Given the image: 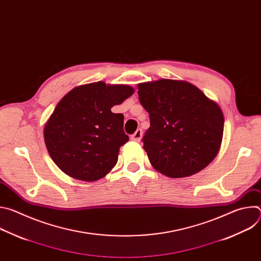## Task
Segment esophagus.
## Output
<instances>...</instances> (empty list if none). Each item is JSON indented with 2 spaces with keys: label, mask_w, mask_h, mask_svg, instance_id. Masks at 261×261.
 Segmentation results:
<instances>
[{
  "label": "esophagus",
  "mask_w": 261,
  "mask_h": 261,
  "mask_svg": "<svg viewBox=\"0 0 261 261\" xmlns=\"http://www.w3.org/2000/svg\"><path fill=\"white\" fill-rule=\"evenodd\" d=\"M142 138V130L141 129H137L136 132L131 136V139L133 141H136V142H139Z\"/></svg>",
  "instance_id": "34e87169"
}]
</instances>
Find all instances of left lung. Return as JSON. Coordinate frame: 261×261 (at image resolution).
Returning a JSON list of instances; mask_svg holds the SVG:
<instances>
[{"label":"left lung","instance_id":"left-lung-1","mask_svg":"<svg viewBox=\"0 0 261 261\" xmlns=\"http://www.w3.org/2000/svg\"><path fill=\"white\" fill-rule=\"evenodd\" d=\"M137 87L139 102L150 115L151 127L142 142L153 167L173 178L206 167L223 137L219 105L188 82L159 80Z\"/></svg>","mask_w":261,"mask_h":261}]
</instances>
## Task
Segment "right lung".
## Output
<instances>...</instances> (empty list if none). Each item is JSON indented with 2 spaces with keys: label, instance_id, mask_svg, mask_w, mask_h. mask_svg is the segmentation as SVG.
Segmentation results:
<instances>
[{
  "label": "right lung",
  "instance_id": "1",
  "mask_svg": "<svg viewBox=\"0 0 261 261\" xmlns=\"http://www.w3.org/2000/svg\"><path fill=\"white\" fill-rule=\"evenodd\" d=\"M133 93L130 86L98 82L74 88L62 98L43 134L49 156L63 172L94 181L115 167L129 136L124 116L110 109Z\"/></svg>",
  "mask_w": 261,
  "mask_h": 261
}]
</instances>
